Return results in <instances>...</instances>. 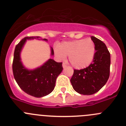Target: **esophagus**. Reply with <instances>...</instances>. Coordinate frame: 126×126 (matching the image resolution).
I'll use <instances>...</instances> for the list:
<instances>
[{
	"label": "esophagus",
	"mask_w": 126,
	"mask_h": 126,
	"mask_svg": "<svg viewBox=\"0 0 126 126\" xmlns=\"http://www.w3.org/2000/svg\"><path fill=\"white\" fill-rule=\"evenodd\" d=\"M62 66H63V68H64L67 66L66 64L65 63H63V64H62Z\"/></svg>",
	"instance_id": "34e87169"
}]
</instances>
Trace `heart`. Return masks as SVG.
Instances as JSON below:
<instances>
[{"label": "heart", "mask_w": 126, "mask_h": 126, "mask_svg": "<svg viewBox=\"0 0 126 126\" xmlns=\"http://www.w3.org/2000/svg\"><path fill=\"white\" fill-rule=\"evenodd\" d=\"M96 48L91 38L64 42L56 45L55 53L60 60H64L66 55L70 63L75 68L83 69L90 65L94 56Z\"/></svg>", "instance_id": "heart-1"}]
</instances>
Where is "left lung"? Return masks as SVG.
<instances>
[{
	"label": "left lung",
	"instance_id": "8db88e82",
	"mask_svg": "<svg viewBox=\"0 0 126 126\" xmlns=\"http://www.w3.org/2000/svg\"><path fill=\"white\" fill-rule=\"evenodd\" d=\"M95 45L94 56L90 66L74 70L71 81L74 90L83 95L96 93L105 85L110 73L111 57L105 43L94 36L91 37Z\"/></svg>",
	"mask_w": 126,
	"mask_h": 126
}]
</instances>
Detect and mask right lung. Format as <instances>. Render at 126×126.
<instances>
[{
    "mask_svg": "<svg viewBox=\"0 0 126 126\" xmlns=\"http://www.w3.org/2000/svg\"><path fill=\"white\" fill-rule=\"evenodd\" d=\"M39 36H26L16 45L14 51L12 70L14 78L24 92L33 97H42L51 93L55 86L56 79L63 70L62 63L49 59L39 68L29 70L22 64L20 52L27 40L39 39ZM44 41H47L44 38ZM51 55H54L51 48Z\"/></svg>",
    "mask_w": 126,
    "mask_h": 126,
    "instance_id": "add662e5",
    "label": "right lung"
}]
</instances>
